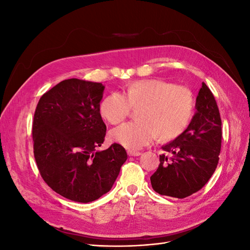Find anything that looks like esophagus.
Here are the masks:
<instances>
[{
  "instance_id": "esophagus-1",
  "label": "esophagus",
  "mask_w": 250,
  "mask_h": 250,
  "mask_svg": "<svg viewBox=\"0 0 250 250\" xmlns=\"http://www.w3.org/2000/svg\"><path fill=\"white\" fill-rule=\"evenodd\" d=\"M127 154L129 156H139L141 155V152L140 151H135V150H128Z\"/></svg>"
}]
</instances>
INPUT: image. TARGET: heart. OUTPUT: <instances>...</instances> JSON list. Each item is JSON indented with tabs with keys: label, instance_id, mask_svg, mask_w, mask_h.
<instances>
[{
	"label": "heart",
	"instance_id": "1",
	"mask_svg": "<svg viewBox=\"0 0 250 250\" xmlns=\"http://www.w3.org/2000/svg\"><path fill=\"white\" fill-rule=\"evenodd\" d=\"M194 96L190 88L161 78L130 83L125 96L111 93L100 104L101 116L110 124H118L129 116L131 107H141L140 122H128L113 128L112 142L128 149H140L156 137L161 141L178 138L191 123Z\"/></svg>",
	"mask_w": 250,
	"mask_h": 250
}]
</instances>
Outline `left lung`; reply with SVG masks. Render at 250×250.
Masks as SVG:
<instances>
[{
  "label": "left lung",
  "mask_w": 250,
  "mask_h": 250,
  "mask_svg": "<svg viewBox=\"0 0 250 250\" xmlns=\"http://www.w3.org/2000/svg\"><path fill=\"white\" fill-rule=\"evenodd\" d=\"M196 112L187 129L162 147L160 166L150 177L153 190L186 198L206 185L215 172L221 150V118L214 95L206 83L196 98Z\"/></svg>",
  "instance_id": "8db88e82"
}]
</instances>
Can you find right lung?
<instances>
[{
	"label": "right lung",
	"instance_id": "obj_1",
	"mask_svg": "<svg viewBox=\"0 0 250 250\" xmlns=\"http://www.w3.org/2000/svg\"><path fill=\"white\" fill-rule=\"evenodd\" d=\"M105 86L67 79L43 94L32 128L34 157L41 175L59 195L92 202L110 191L127 160L119 144L102 151L106 125L100 115Z\"/></svg>",
	"mask_w": 250,
	"mask_h": 250
}]
</instances>
